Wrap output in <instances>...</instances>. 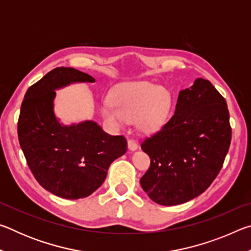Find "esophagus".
Masks as SVG:
<instances>
[{"instance_id":"34e87169","label":"esophagus","mask_w":251,"mask_h":251,"mask_svg":"<svg viewBox=\"0 0 251 251\" xmlns=\"http://www.w3.org/2000/svg\"><path fill=\"white\" fill-rule=\"evenodd\" d=\"M138 148L137 143L135 139H128V150L129 151H136Z\"/></svg>"}]
</instances>
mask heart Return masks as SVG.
<instances>
[{
    "instance_id": "b5f03b06",
    "label": "heart",
    "mask_w": 251,
    "mask_h": 251,
    "mask_svg": "<svg viewBox=\"0 0 251 251\" xmlns=\"http://www.w3.org/2000/svg\"><path fill=\"white\" fill-rule=\"evenodd\" d=\"M112 100L104 101L101 113L117 128L136 120L141 130L154 131L164 124L171 107L168 92L148 82L121 85L113 92Z\"/></svg>"
}]
</instances>
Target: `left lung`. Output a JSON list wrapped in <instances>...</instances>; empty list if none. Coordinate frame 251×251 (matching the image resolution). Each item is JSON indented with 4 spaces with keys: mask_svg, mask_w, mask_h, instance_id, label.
Segmentation results:
<instances>
[{
    "mask_svg": "<svg viewBox=\"0 0 251 251\" xmlns=\"http://www.w3.org/2000/svg\"><path fill=\"white\" fill-rule=\"evenodd\" d=\"M230 142L226 100L209 80L197 78L179 92L171 120L142 143L151 158L142 188L165 206L199 196L217 177Z\"/></svg>",
    "mask_w": 251,
    "mask_h": 251,
    "instance_id": "left-lung-1",
    "label": "left lung"
}]
</instances>
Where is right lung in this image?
<instances>
[{
    "label": "right lung",
    "mask_w": 251,
    "mask_h": 251,
    "mask_svg": "<svg viewBox=\"0 0 251 251\" xmlns=\"http://www.w3.org/2000/svg\"><path fill=\"white\" fill-rule=\"evenodd\" d=\"M95 82L72 67H56L28 88L21 105L18 135L39 184L58 197L90 196L103 184L109 165L127 151L124 136H112L93 121L61 125L54 114L55 90Z\"/></svg>",
    "instance_id": "right-lung-1"
}]
</instances>
